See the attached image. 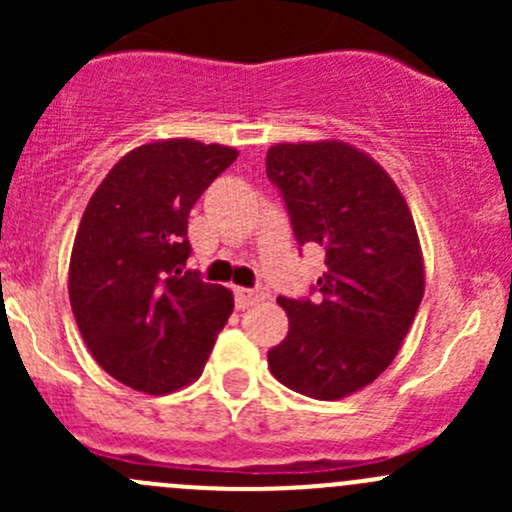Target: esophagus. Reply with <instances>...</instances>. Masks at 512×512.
<instances>
[{
	"label": "esophagus",
	"instance_id": "1",
	"mask_svg": "<svg viewBox=\"0 0 512 512\" xmlns=\"http://www.w3.org/2000/svg\"><path fill=\"white\" fill-rule=\"evenodd\" d=\"M265 297H267V294L262 292V289L235 287V302H237V307H240V309H247V307H252V304L262 302V299H265Z\"/></svg>",
	"mask_w": 512,
	"mask_h": 512
}]
</instances>
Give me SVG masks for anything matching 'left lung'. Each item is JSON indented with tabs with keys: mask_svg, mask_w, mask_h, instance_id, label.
I'll return each mask as SVG.
<instances>
[{
	"mask_svg": "<svg viewBox=\"0 0 512 512\" xmlns=\"http://www.w3.org/2000/svg\"><path fill=\"white\" fill-rule=\"evenodd\" d=\"M265 165L299 245L327 252L314 302L277 299L289 332L267 364L297 394L344 399L389 369L414 324L426 287L414 215L391 175L352 143H277Z\"/></svg>",
	"mask_w": 512,
	"mask_h": 512,
	"instance_id": "8db88e82",
	"label": "left lung"
}]
</instances>
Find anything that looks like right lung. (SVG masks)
Segmentation results:
<instances>
[{
  "label": "right lung",
  "mask_w": 512,
  "mask_h": 512,
  "mask_svg": "<svg viewBox=\"0 0 512 512\" xmlns=\"http://www.w3.org/2000/svg\"><path fill=\"white\" fill-rule=\"evenodd\" d=\"M237 158L232 146L165 138L126 153L91 195L69 262V299L103 371L170 394L205 369L232 292L185 270L188 215Z\"/></svg>",
  "instance_id": "1"
}]
</instances>
